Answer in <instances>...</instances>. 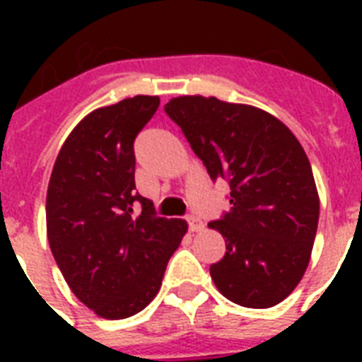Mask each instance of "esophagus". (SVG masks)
I'll return each mask as SVG.
<instances>
[{
  "label": "esophagus",
  "mask_w": 362,
  "mask_h": 362,
  "mask_svg": "<svg viewBox=\"0 0 362 362\" xmlns=\"http://www.w3.org/2000/svg\"><path fill=\"white\" fill-rule=\"evenodd\" d=\"M187 226H189V231L197 233V231H203V221L199 220L197 216H187Z\"/></svg>",
  "instance_id": "obj_1"
}]
</instances>
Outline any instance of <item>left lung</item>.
Masks as SVG:
<instances>
[{"instance_id":"left-lung-1","label":"left lung","mask_w":362,"mask_h":362,"mask_svg":"<svg viewBox=\"0 0 362 362\" xmlns=\"http://www.w3.org/2000/svg\"><path fill=\"white\" fill-rule=\"evenodd\" d=\"M165 112L210 178L231 187V210L209 223L226 238V255L210 267L218 291L246 308L276 306L303 280L320 220L317 187L300 142L252 105L182 95Z\"/></svg>"}]
</instances>
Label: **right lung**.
<instances>
[{"mask_svg":"<svg viewBox=\"0 0 362 362\" xmlns=\"http://www.w3.org/2000/svg\"><path fill=\"white\" fill-rule=\"evenodd\" d=\"M158 107V95H135L90 112L65 139L48 182L54 259L75 297L105 320L152 303L187 231L184 220L158 218L135 192L133 142Z\"/></svg>","mask_w":362,"mask_h":362,"instance_id":"add662e5","label":"right lung"}]
</instances>
